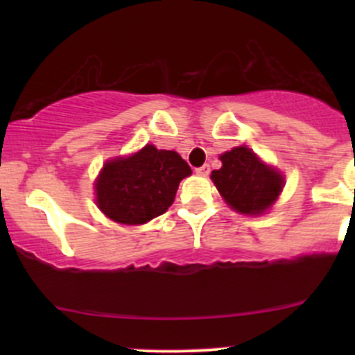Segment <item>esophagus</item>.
<instances>
[{
  "label": "esophagus",
  "mask_w": 355,
  "mask_h": 355,
  "mask_svg": "<svg viewBox=\"0 0 355 355\" xmlns=\"http://www.w3.org/2000/svg\"><path fill=\"white\" fill-rule=\"evenodd\" d=\"M209 164H202V166L196 168V173L198 175H202V177H206V175H209Z\"/></svg>",
  "instance_id": "34e87169"
}]
</instances>
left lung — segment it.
<instances>
[{
	"mask_svg": "<svg viewBox=\"0 0 355 355\" xmlns=\"http://www.w3.org/2000/svg\"><path fill=\"white\" fill-rule=\"evenodd\" d=\"M221 168L211 178L228 206L242 214H261L280 196L284 178L249 148H234L220 156Z\"/></svg>",
	"mask_w": 355,
	"mask_h": 355,
	"instance_id": "obj_1",
	"label": "left lung"
}]
</instances>
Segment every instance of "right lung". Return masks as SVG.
I'll return each mask as SVG.
<instances>
[{"label": "right lung", "mask_w": 355, "mask_h": 355, "mask_svg": "<svg viewBox=\"0 0 355 355\" xmlns=\"http://www.w3.org/2000/svg\"><path fill=\"white\" fill-rule=\"evenodd\" d=\"M191 173L180 155L148 144L103 166L96 180L98 206L118 223L142 225L173 204L178 184Z\"/></svg>", "instance_id": "obj_1"}]
</instances>
